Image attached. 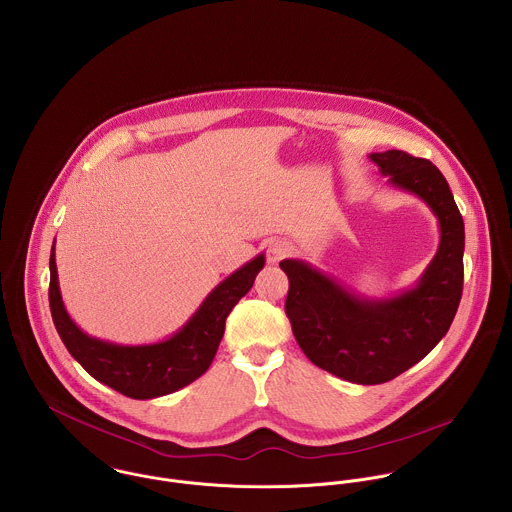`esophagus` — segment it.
<instances>
[{
  "label": "esophagus",
  "mask_w": 512,
  "mask_h": 512,
  "mask_svg": "<svg viewBox=\"0 0 512 512\" xmlns=\"http://www.w3.org/2000/svg\"><path fill=\"white\" fill-rule=\"evenodd\" d=\"M293 246L288 240H274L270 246H268V262L270 264H278L280 260L288 258L292 254Z\"/></svg>",
  "instance_id": "1"
}]
</instances>
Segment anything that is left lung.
Listing matches in <instances>:
<instances>
[{"instance_id":"1","label":"left lung","mask_w":512,"mask_h":512,"mask_svg":"<svg viewBox=\"0 0 512 512\" xmlns=\"http://www.w3.org/2000/svg\"><path fill=\"white\" fill-rule=\"evenodd\" d=\"M388 183L422 199L439 224L436 256L414 288L365 297L303 260H282L286 313L305 357L355 382L382 384L420 363L449 331L463 292L465 228L438 167L400 149L370 153Z\"/></svg>"}]
</instances>
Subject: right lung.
Listing matches in <instances>:
<instances>
[{
	"instance_id": "obj_1",
	"label": "right lung",
	"mask_w": 512,
	"mask_h": 512,
	"mask_svg": "<svg viewBox=\"0 0 512 512\" xmlns=\"http://www.w3.org/2000/svg\"><path fill=\"white\" fill-rule=\"evenodd\" d=\"M264 262V254H258L224 278L169 339L151 345H118L86 335L67 313L53 244L49 260L51 315L74 361L92 378L124 396L151 400L191 384L211 366L224 335L228 313L252 288Z\"/></svg>"
}]
</instances>
